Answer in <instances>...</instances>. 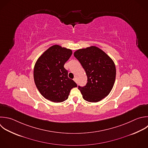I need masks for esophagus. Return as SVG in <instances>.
<instances>
[{
	"instance_id": "esophagus-1",
	"label": "esophagus",
	"mask_w": 148,
	"mask_h": 148,
	"mask_svg": "<svg viewBox=\"0 0 148 148\" xmlns=\"http://www.w3.org/2000/svg\"><path fill=\"white\" fill-rule=\"evenodd\" d=\"M73 80H74L76 83H77V79H76V78H74V79H73Z\"/></svg>"
}]
</instances>
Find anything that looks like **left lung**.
Listing matches in <instances>:
<instances>
[{"label":"left lung","mask_w":148,"mask_h":148,"mask_svg":"<svg viewBox=\"0 0 148 148\" xmlns=\"http://www.w3.org/2000/svg\"><path fill=\"white\" fill-rule=\"evenodd\" d=\"M84 69L87 82L78 86L84 100L97 102L106 97L112 90L116 78V67L112 60L102 50L91 46L74 53Z\"/></svg>","instance_id":"obj_1"}]
</instances>
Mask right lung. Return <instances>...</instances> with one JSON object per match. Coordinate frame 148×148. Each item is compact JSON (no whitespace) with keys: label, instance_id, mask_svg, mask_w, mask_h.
Returning <instances> with one entry per match:
<instances>
[{"label":"right lung","instance_id":"right-lung-1","mask_svg":"<svg viewBox=\"0 0 148 148\" xmlns=\"http://www.w3.org/2000/svg\"><path fill=\"white\" fill-rule=\"evenodd\" d=\"M72 54L70 49L54 45L47 49L36 61L34 80L40 94L54 102L66 100L72 88L77 84L68 77L65 63Z\"/></svg>","mask_w":148,"mask_h":148}]
</instances>
